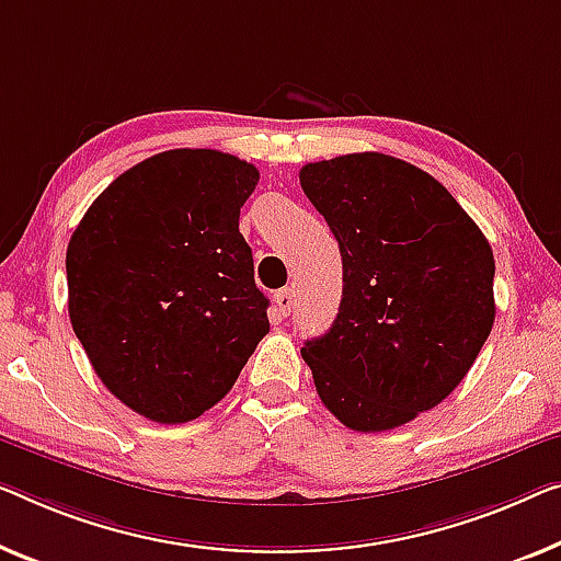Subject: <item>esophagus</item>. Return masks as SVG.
<instances>
[{
  "label": "esophagus",
  "mask_w": 561,
  "mask_h": 561,
  "mask_svg": "<svg viewBox=\"0 0 561 561\" xmlns=\"http://www.w3.org/2000/svg\"><path fill=\"white\" fill-rule=\"evenodd\" d=\"M274 305H277L279 312L287 317L291 312V307H295V291H291L289 287L287 289H279L277 295H274Z\"/></svg>",
  "instance_id": "1"
}]
</instances>
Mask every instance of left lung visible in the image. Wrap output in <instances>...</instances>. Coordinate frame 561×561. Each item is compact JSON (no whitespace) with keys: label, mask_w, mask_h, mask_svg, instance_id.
Instances as JSON below:
<instances>
[{"label":"left lung","mask_w":561,"mask_h":561,"mask_svg":"<svg viewBox=\"0 0 561 561\" xmlns=\"http://www.w3.org/2000/svg\"><path fill=\"white\" fill-rule=\"evenodd\" d=\"M305 196L340 244L342 302L302 357L328 411L360 433L431 411L494 328V252L446 186L386 153L307 163Z\"/></svg>","instance_id":"left-lung-1"}]
</instances>
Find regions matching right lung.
I'll return each instance as SVG.
<instances>
[{
  "label": "right lung",
  "instance_id": "right-lung-1",
  "mask_svg": "<svg viewBox=\"0 0 561 561\" xmlns=\"http://www.w3.org/2000/svg\"><path fill=\"white\" fill-rule=\"evenodd\" d=\"M259 171L175 148L121 173L67 244V309L103 386L148 421L214 408L270 332L239 211Z\"/></svg>",
  "mask_w": 561,
  "mask_h": 561
}]
</instances>
